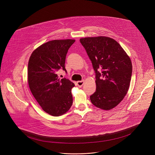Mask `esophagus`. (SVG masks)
<instances>
[{"label": "esophagus", "mask_w": 155, "mask_h": 155, "mask_svg": "<svg viewBox=\"0 0 155 155\" xmlns=\"http://www.w3.org/2000/svg\"><path fill=\"white\" fill-rule=\"evenodd\" d=\"M84 83V80L81 81H78V82H77V85H78V86L79 87H82Z\"/></svg>", "instance_id": "1"}]
</instances>
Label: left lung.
<instances>
[{
    "mask_svg": "<svg viewBox=\"0 0 155 155\" xmlns=\"http://www.w3.org/2000/svg\"><path fill=\"white\" fill-rule=\"evenodd\" d=\"M80 42L95 73L96 91L90 96L91 101L98 108L109 110L128 92L133 71L131 59L119 44L109 37L85 38Z\"/></svg>",
    "mask_w": 155,
    "mask_h": 155,
    "instance_id": "1",
    "label": "left lung"
}]
</instances>
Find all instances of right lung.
I'll use <instances>...</instances> for the list:
<instances>
[{
  "instance_id": "obj_1",
  "label": "right lung",
  "mask_w": 155,
  "mask_h": 155,
  "mask_svg": "<svg viewBox=\"0 0 155 155\" xmlns=\"http://www.w3.org/2000/svg\"><path fill=\"white\" fill-rule=\"evenodd\" d=\"M73 39L54 40L36 48L28 64L30 91L42 109L54 116H61L73 103L71 89L74 84L66 78L60 79L57 72L65 68L67 53Z\"/></svg>"
}]
</instances>
